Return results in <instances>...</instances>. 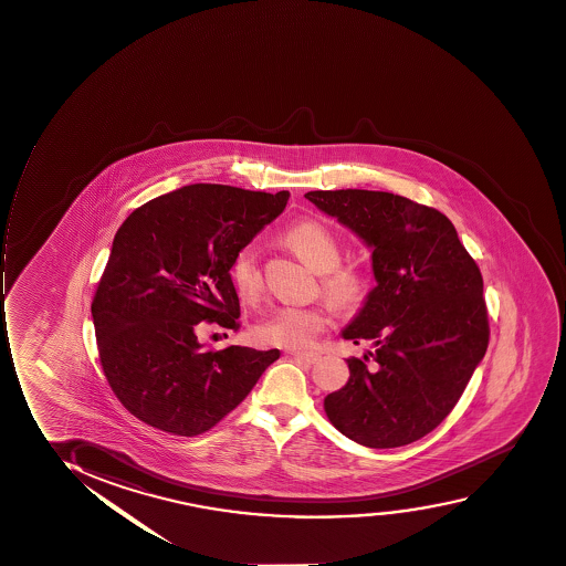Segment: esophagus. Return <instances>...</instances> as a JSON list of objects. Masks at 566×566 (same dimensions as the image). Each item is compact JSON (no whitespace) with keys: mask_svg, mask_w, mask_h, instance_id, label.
Returning <instances> with one entry per match:
<instances>
[{"mask_svg":"<svg viewBox=\"0 0 566 566\" xmlns=\"http://www.w3.org/2000/svg\"><path fill=\"white\" fill-rule=\"evenodd\" d=\"M289 354L293 355L296 361L304 363V365H314L319 359V355L314 354V352H289Z\"/></svg>","mask_w":566,"mask_h":566,"instance_id":"obj_1","label":"esophagus"}]
</instances>
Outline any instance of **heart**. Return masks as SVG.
Returning a JSON list of instances; mask_svg holds the SVG:
<instances>
[{"mask_svg": "<svg viewBox=\"0 0 566 566\" xmlns=\"http://www.w3.org/2000/svg\"><path fill=\"white\" fill-rule=\"evenodd\" d=\"M300 259L321 273V289L336 306H354L367 293V275L355 264H340L338 239L327 226L317 220H306L293 226L285 235ZM233 291L245 302L256 300L262 293V272L259 252L254 247H243L233 256L230 268ZM328 325V312L323 306L285 304L272 310L254 325V338L264 346L304 349L312 346Z\"/></svg>", "mask_w": 566, "mask_h": 566, "instance_id": "heart-1", "label": "heart"}]
</instances>
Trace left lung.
I'll list each match as a JSON object with an SVG mask.
<instances>
[{
	"label": "left lung",
	"mask_w": 566,
	"mask_h": 566,
	"mask_svg": "<svg viewBox=\"0 0 566 566\" xmlns=\"http://www.w3.org/2000/svg\"><path fill=\"white\" fill-rule=\"evenodd\" d=\"M306 199L373 249L376 280L342 331L373 349L346 359L349 380L325 397L328 420L370 449L415 443L454 409L489 347L481 270L437 209L389 191Z\"/></svg>",
	"instance_id": "obj_1"
}]
</instances>
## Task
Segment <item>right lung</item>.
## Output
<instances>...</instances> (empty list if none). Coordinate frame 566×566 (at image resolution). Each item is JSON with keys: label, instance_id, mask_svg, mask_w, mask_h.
<instances>
[{"label": "right lung", "instance_id": "1", "mask_svg": "<svg viewBox=\"0 0 566 566\" xmlns=\"http://www.w3.org/2000/svg\"><path fill=\"white\" fill-rule=\"evenodd\" d=\"M289 191L191 185L151 199L119 226L91 314L109 388L172 436L209 431L280 359V349H205L199 323L239 328L232 260L277 219Z\"/></svg>", "mask_w": 566, "mask_h": 566}]
</instances>
